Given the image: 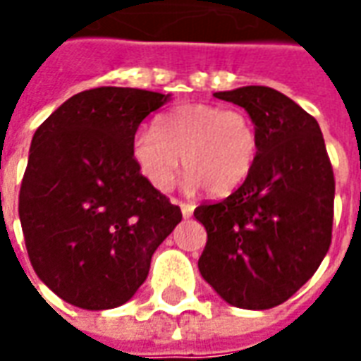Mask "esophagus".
<instances>
[{
  "mask_svg": "<svg viewBox=\"0 0 361 361\" xmlns=\"http://www.w3.org/2000/svg\"><path fill=\"white\" fill-rule=\"evenodd\" d=\"M180 209H181V214H183L185 219H189V216L193 214V211H195V204L185 203V201H183V203H180Z\"/></svg>",
  "mask_w": 361,
  "mask_h": 361,
  "instance_id": "1",
  "label": "esophagus"
}]
</instances>
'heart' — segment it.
<instances>
[{
	"label": "heart",
	"mask_w": 361,
	"mask_h": 361,
	"mask_svg": "<svg viewBox=\"0 0 361 361\" xmlns=\"http://www.w3.org/2000/svg\"><path fill=\"white\" fill-rule=\"evenodd\" d=\"M181 157L189 188H207L228 195L250 178L259 157V133L242 110L216 104H181L141 129L131 141V158L157 191H168Z\"/></svg>",
	"instance_id": "b5f03b06"
}]
</instances>
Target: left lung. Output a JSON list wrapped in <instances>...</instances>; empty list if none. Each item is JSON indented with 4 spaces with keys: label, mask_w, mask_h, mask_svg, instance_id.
I'll use <instances>...</instances> for the list:
<instances>
[{
    "label": "left lung",
    "mask_w": 361,
    "mask_h": 361,
    "mask_svg": "<svg viewBox=\"0 0 361 361\" xmlns=\"http://www.w3.org/2000/svg\"><path fill=\"white\" fill-rule=\"evenodd\" d=\"M250 114L257 164L195 219L207 230L199 272L234 307L271 310L313 276L333 235L334 176L317 119L269 87L214 92Z\"/></svg>",
    "instance_id": "1"
}]
</instances>
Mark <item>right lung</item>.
<instances>
[{
  "label": "right lung",
  "mask_w": 361,
  "mask_h": 361,
  "mask_svg": "<svg viewBox=\"0 0 361 361\" xmlns=\"http://www.w3.org/2000/svg\"><path fill=\"white\" fill-rule=\"evenodd\" d=\"M170 100L152 90H82L36 129L19 193L32 269L81 310L129 302L181 220L131 158L141 121Z\"/></svg>",
  "instance_id": "right-lung-1"
}]
</instances>
